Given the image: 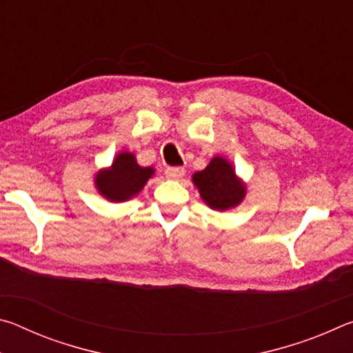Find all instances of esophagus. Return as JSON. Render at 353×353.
<instances>
[{
	"label": "esophagus",
	"instance_id": "obj_1",
	"mask_svg": "<svg viewBox=\"0 0 353 353\" xmlns=\"http://www.w3.org/2000/svg\"><path fill=\"white\" fill-rule=\"evenodd\" d=\"M185 174V170L182 166H168V168L165 170V176L170 177V179H181Z\"/></svg>",
	"mask_w": 353,
	"mask_h": 353
}]
</instances>
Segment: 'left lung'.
Returning <instances> with one entry per match:
<instances>
[{
    "instance_id": "obj_1",
    "label": "left lung",
    "mask_w": 353,
    "mask_h": 353,
    "mask_svg": "<svg viewBox=\"0 0 353 353\" xmlns=\"http://www.w3.org/2000/svg\"><path fill=\"white\" fill-rule=\"evenodd\" d=\"M193 182L201 198L214 210L235 207L244 198V185L235 177L232 165L221 157H214L205 170L196 172Z\"/></svg>"
}]
</instances>
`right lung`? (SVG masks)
<instances>
[{"mask_svg":"<svg viewBox=\"0 0 353 353\" xmlns=\"http://www.w3.org/2000/svg\"><path fill=\"white\" fill-rule=\"evenodd\" d=\"M152 174L154 170L141 168L132 154L121 152L113 160L112 168L98 172L97 187L107 199L126 201L139 193Z\"/></svg>","mask_w":353,"mask_h":353,"instance_id":"obj_1","label":"right lung"}]
</instances>
